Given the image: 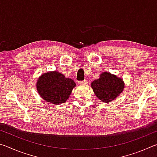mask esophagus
Masks as SVG:
<instances>
[{"instance_id":"esophagus-1","label":"esophagus","mask_w":157,"mask_h":157,"mask_svg":"<svg viewBox=\"0 0 157 157\" xmlns=\"http://www.w3.org/2000/svg\"><path fill=\"white\" fill-rule=\"evenodd\" d=\"M87 83V81L86 80H83V81H79L78 82V84L79 85H82V84H86Z\"/></svg>"}]
</instances>
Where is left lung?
<instances>
[{"mask_svg": "<svg viewBox=\"0 0 157 157\" xmlns=\"http://www.w3.org/2000/svg\"><path fill=\"white\" fill-rule=\"evenodd\" d=\"M91 87L98 98L104 102L113 100L123 91L124 83L122 79L109 72L101 74L99 79L91 83Z\"/></svg>", "mask_w": 157, "mask_h": 157, "instance_id": "obj_1", "label": "left lung"}]
</instances>
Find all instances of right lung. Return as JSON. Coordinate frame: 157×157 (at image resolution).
<instances>
[{
	"label": "right lung",
	"instance_id": "right-lung-1",
	"mask_svg": "<svg viewBox=\"0 0 157 157\" xmlns=\"http://www.w3.org/2000/svg\"><path fill=\"white\" fill-rule=\"evenodd\" d=\"M75 84L57 71L42 75L38 79L36 89L44 100L52 104L60 105L68 100Z\"/></svg>",
	"mask_w": 157,
	"mask_h": 157
}]
</instances>
